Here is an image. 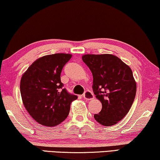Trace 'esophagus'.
I'll return each mask as SVG.
<instances>
[{"label":"esophagus","instance_id":"34e87169","mask_svg":"<svg viewBox=\"0 0 160 160\" xmlns=\"http://www.w3.org/2000/svg\"><path fill=\"white\" fill-rule=\"evenodd\" d=\"M83 98H84L85 100H89L93 99L94 95H93V94H92V92L87 90V91L85 92L84 94H83Z\"/></svg>","mask_w":160,"mask_h":160}]
</instances>
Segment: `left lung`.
<instances>
[{
  "mask_svg": "<svg viewBox=\"0 0 160 160\" xmlns=\"http://www.w3.org/2000/svg\"><path fill=\"white\" fill-rule=\"evenodd\" d=\"M82 60L92 73L94 94L102 103L101 111L94 118L102 125H114L134 101L136 82L132 70L113 54H84Z\"/></svg>",
  "mask_w": 160,
  "mask_h": 160,
  "instance_id": "obj_1",
  "label": "left lung"
}]
</instances>
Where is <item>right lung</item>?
Returning a JSON list of instances; mask_svg holds the SVG:
<instances>
[{"instance_id": "1", "label": "right lung", "mask_w": 160, "mask_h": 160, "mask_svg": "<svg viewBox=\"0 0 160 160\" xmlns=\"http://www.w3.org/2000/svg\"><path fill=\"white\" fill-rule=\"evenodd\" d=\"M71 54L58 53L38 58L22 76L20 92L24 106L38 123L54 127L68 116L77 96L63 88L60 74Z\"/></svg>"}]
</instances>
